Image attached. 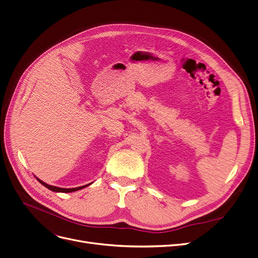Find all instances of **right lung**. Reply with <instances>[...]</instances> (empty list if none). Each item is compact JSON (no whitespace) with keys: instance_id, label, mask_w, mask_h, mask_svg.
Here are the masks:
<instances>
[{"instance_id":"obj_1","label":"right lung","mask_w":258,"mask_h":258,"mask_svg":"<svg viewBox=\"0 0 258 258\" xmlns=\"http://www.w3.org/2000/svg\"><path fill=\"white\" fill-rule=\"evenodd\" d=\"M38 179V181L40 182V183H42L44 186H46L47 188H49L50 191H52V192H62V193H71V192H75V191H78V189H81V188H84V187H86L87 185H89V184H86V185H82V186H78V187H73V188H63V187H58V186H53V185H49V184H47V183H45V182H43L42 180H40L39 178H37Z\"/></svg>"}]
</instances>
